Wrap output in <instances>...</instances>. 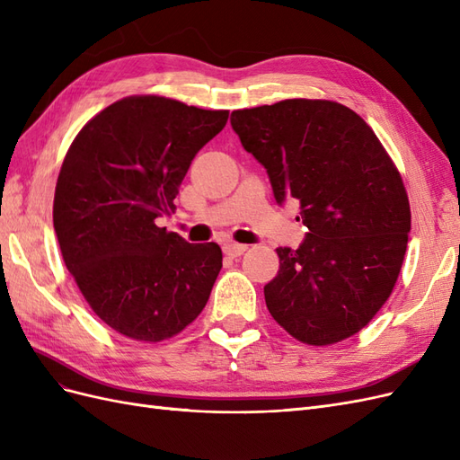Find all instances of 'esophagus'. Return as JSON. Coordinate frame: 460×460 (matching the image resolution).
Here are the masks:
<instances>
[{"label": "esophagus", "instance_id": "34e87169", "mask_svg": "<svg viewBox=\"0 0 460 460\" xmlns=\"http://www.w3.org/2000/svg\"><path fill=\"white\" fill-rule=\"evenodd\" d=\"M222 252H225V255H228V257H240V255H243L247 252V245L228 242V243L222 245Z\"/></svg>", "mask_w": 460, "mask_h": 460}]
</instances>
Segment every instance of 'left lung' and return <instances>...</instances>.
Returning a JSON list of instances; mask_svg holds the SVG:
<instances>
[{
  "mask_svg": "<svg viewBox=\"0 0 460 460\" xmlns=\"http://www.w3.org/2000/svg\"><path fill=\"white\" fill-rule=\"evenodd\" d=\"M245 151L267 169L278 203L296 199L307 238L278 247L269 313L307 345L355 336L392 296L411 205L401 172L368 124L330 100L232 111Z\"/></svg>",
  "mask_w": 460,
  "mask_h": 460,
  "instance_id": "8db88e82",
  "label": "left lung"
}]
</instances>
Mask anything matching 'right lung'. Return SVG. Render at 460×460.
I'll list each match as a JSON object with an SVG mask.
<instances>
[{"label":"right lung","instance_id":"right-lung-1","mask_svg":"<svg viewBox=\"0 0 460 460\" xmlns=\"http://www.w3.org/2000/svg\"><path fill=\"white\" fill-rule=\"evenodd\" d=\"M228 111L163 95H128L90 119L68 147L53 228L90 309L136 341L171 340L196 320L222 269L217 243L157 226L198 151Z\"/></svg>","mask_w":460,"mask_h":460}]
</instances>
